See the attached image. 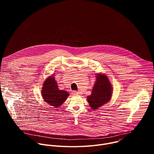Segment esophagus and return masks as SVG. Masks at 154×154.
Masks as SVG:
<instances>
[{
	"mask_svg": "<svg viewBox=\"0 0 154 154\" xmlns=\"http://www.w3.org/2000/svg\"><path fill=\"white\" fill-rule=\"evenodd\" d=\"M72 94H73L74 95H75V96H77V95H80L81 93H80V92H78V91H74L72 92Z\"/></svg>",
	"mask_w": 154,
	"mask_h": 154,
	"instance_id": "34e87169",
	"label": "esophagus"
}]
</instances>
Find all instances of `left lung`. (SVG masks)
I'll list each match as a JSON object with an SVG mask.
<instances>
[{"mask_svg": "<svg viewBox=\"0 0 154 154\" xmlns=\"http://www.w3.org/2000/svg\"><path fill=\"white\" fill-rule=\"evenodd\" d=\"M112 90V84L107 76L103 74H97L91 94L87 97L88 102L92 109L94 110L110 100Z\"/></svg>", "mask_w": 154, "mask_h": 154, "instance_id": "1", "label": "left lung"}]
</instances>
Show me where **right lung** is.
Masks as SVG:
<instances>
[{"instance_id": "1", "label": "right lung", "mask_w": 154, "mask_h": 154, "mask_svg": "<svg viewBox=\"0 0 154 154\" xmlns=\"http://www.w3.org/2000/svg\"><path fill=\"white\" fill-rule=\"evenodd\" d=\"M42 85L41 94L44 100L55 108L60 106L69 96L66 91L59 90L54 75L48 77Z\"/></svg>"}]
</instances>
